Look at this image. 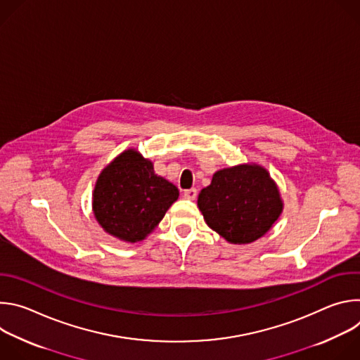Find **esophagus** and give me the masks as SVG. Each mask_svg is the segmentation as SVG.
Wrapping results in <instances>:
<instances>
[{
  "label": "esophagus",
  "mask_w": 360,
  "mask_h": 360,
  "mask_svg": "<svg viewBox=\"0 0 360 360\" xmlns=\"http://www.w3.org/2000/svg\"><path fill=\"white\" fill-rule=\"evenodd\" d=\"M196 195H198V191H196L195 188L186 189V191L184 192V198H185V199H191V200H193V199L196 198Z\"/></svg>",
  "instance_id": "1"
}]
</instances>
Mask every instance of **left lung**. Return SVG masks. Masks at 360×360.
Instances as JSON below:
<instances>
[{
  "label": "left lung",
  "instance_id": "left-lung-1",
  "mask_svg": "<svg viewBox=\"0 0 360 360\" xmlns=\"http://www.w3.org/2000/svg\"><path fill=\"white\" fill-rule=\"evenodd\" d=\"M198 208L211 229L231 243L243 245L272 228L283 202L265 168L243 164L215 172L198 196Z\"/></svg>",
  "mask_w": 360,
  "mask_h": 360
}]
</instances>
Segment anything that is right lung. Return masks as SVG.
Wrapping results in <instances>:
<instances>
[{"instance_id":"right-lung-1","label":"right lung","mask_w":360,"mask_h":360,"mask_svg":"<svg viewBox=\"0 0 360 360\" xmlns=\"http://www.w3.org/2000/svg\"><path fill=\"white\" fill-rule=\"evenodd\" d=\"M178 196V188L153 172L149 160L128 149L99 174L92 210L105 232L135 243L155 229Z\"/></svg>"}]
</instances>
